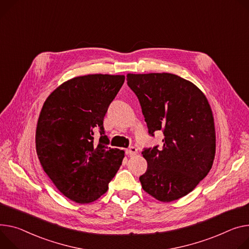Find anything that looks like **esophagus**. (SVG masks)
<instances>
[{
	"mask_svg": "<svg viewBox=\"0 0 249 249\" xmlns=\"http://www.w3.org/2000/svg\"><path fill=\"white\" fill-rule=\"evenodd\" d=\"M126 153H127L128 156L133 157V156H135V155L138 153V149L136 147H130L129 149L126 150Z\"/></svg>",
	"mask_w": 249,
	"mask_h": 249,
	"instance_id": "34e87169",
	"label": "esophagus"
}]
</instances>
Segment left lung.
<instances>
[{"mask_svg": "<svg viewBox=\"0 0 249 249\" xmlns=\"http://www.w3.org/2000/svg\"><path fill=\"white\" fill-rule=\"evenodd\" d=\"M137 95L149 134L162 130V149H145L143 190L163 202L191 193L212 169L215 155L213 111L194 83L172 73L127 74Z\"/></svg>", "mask_w": 249, "mask_h": 249, "instance_id": "1", "label": "left lung"}]
</instances>
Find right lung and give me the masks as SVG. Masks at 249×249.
Listing matches in <instances>:
<instances>
[{"label": "right lung", "mask_w": 249, "mask_h": 249, "mask_svg": "<svg viewBox=\"0 0 249 249\" xmlns=\"http://www.w3.org/2000/svg\"><path fill=\"white\" fill-rule=\"evenodd\" d=\"M124 75L88 74L59 85L44 101L36 131L41 167L57 190L78 203H89L108 190L124 151L111 149L103 119ZM102 137L94 142V130Z\"/></svg>", "instance_id": "1"}]
</instances>
